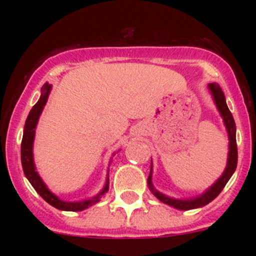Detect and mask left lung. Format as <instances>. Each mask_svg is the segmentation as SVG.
<instances>
[{"mask_svg": "<svg viewBox=\"0 0 256 256\" xmlns=\"http://www.w3.org/2000/svg\"><path fill=\"white\" fill-rule=\"evenodd\" d=\"M210 90L212 91V95L214 101H216V108H218L220 114H222V120H224V124L226 126V130H228V140H230V144H228V166H226L224 173L220 177L218 180L214 183L210 189L207 190L204 194H202L201 196L196 198H192V200H176V198H167V196L164 195V194L156 192V190L152 188V168H150V174L148 177V185L150 188V190L152 192L156 198L160 200L161 202L164 204L172 206V207L177 208V210H194V208H198V207H204L210 202H212L216 196L222 192V190L224 189L226 183L228 182V179L231 178V176L234 174V170L237 167V143H236V124H234V116H232L230 110H228V104H226L225 101V96L222 94V89L218 84L212 83L210 84Z\"/></svg>", "mask_w": 256, "mask_h": 256, "instance_id": "8db88e82", "label": "left lung"}]
</instances>
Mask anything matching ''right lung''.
<instances>
[{"mask_svg":"<svg viewBox=\"0 0 256 256\" xmlns=\"http://www.w3.org/2000/svg\"><path fill=\"white\" fill-rule=\"evenodd\" d=\"M52 85L46 83L42 86V95L40 98L38 100L36 104L32 107L28 114V119H26L25 126H24V134H22V170L26 178L28 179L32 186L34 188V190L40 194V198L44 201L48 202L49 204H52V207L58 208L60 210H70V212H79V210H83L85 208H88L89 206L95 204L96 202L100 201L101 196H104L106 192H108V179L106 186L104 188L98 196L92 198L91 200L83 202H64L61 201L60 198H58L54 194H52L48 190V188L46 186V184L43 183V180L40 179L38 173L36 172V167L34 164V155H32V144H34V128L40 119V113H42L44 106L46 104V100H48L49 92H50Z\"/></svg>","mask_w":256,"mask_h":256,"instance_id":"right-lung-1","label":"right lung"}]
</instances>
